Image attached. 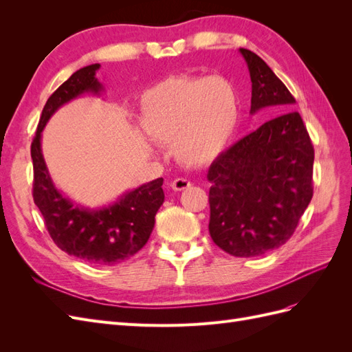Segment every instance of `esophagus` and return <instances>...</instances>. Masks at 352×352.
<instances>
[{
    "label": "esophagus",
    "mask_w": 352,
    "mask_h": 352,
    "mask_svg": "<svg viewBox=\"0 0 352 352\" xmlns=\"http://www.w3.org/2000/svg\"><path fill=\"white\" fill-rule=\"evenodd\" d=\"M189 186H190V182H189L188 179H185V177H177V179H175L173 182H172V188L175 190H184V189H186Z\"/></svg>",
    "instance_id": "34e87169"
}]
</instances>
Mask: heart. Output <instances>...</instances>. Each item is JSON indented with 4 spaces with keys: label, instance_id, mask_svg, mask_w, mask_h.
<instances>
[{
    "label": "heart",
    "instance_id": "1",
    "mask_svg": "<svg viewBox=\"0 0 352 352\" xmlns=\"http://www.w3.org/2000/svg\"><path fill=\"white\" fill-rule=\"evenodd\" d=\"M239 116L238 88L219 74L166 78L145 91L141 101L145 132L173 142L176 157L190 166L210 163L225 150Z\"/></svg>",
    "mask_w": 352,
    "mask_h": 352
}]
</instances>
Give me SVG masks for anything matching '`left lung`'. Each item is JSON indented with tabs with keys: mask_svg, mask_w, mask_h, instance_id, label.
Here are the masks:
<instances>
[{
	"mask_svg": "<svg viewBox=\"0 0 352 352\" xmlns=\"http://www.w3.org/2000/svg\"><path fill=\"white\" fill-rule=\"evenodd\" d=\"M239 52L252 83L250 113H280L208 168L211 239L228 254L247 258L279 248L294 235L313 198L314 148L300 113L291 110L295 98L283 82L255 52Z\"/></svg>",
	"mask_w": 352,
	"mask_h": 352,
	"instance_id": "8db88e82",
	"label": "left lung"
}]
</instances>
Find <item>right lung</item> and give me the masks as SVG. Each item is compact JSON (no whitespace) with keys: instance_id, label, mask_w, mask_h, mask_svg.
<instances>
[{"instance_id":"add662e5","label":"right lung","mask_w":352,"mask_h":352,"mask_svg":"<svg viewBox=\"0 0 352 352\" xmlns=\"http://www.w3.org/2000/svg\"><path fill=\"white\" fill-rule=\"evenodd\" d=\"M98 69L100 65L95 63L74 72L42 110L30 145L34 163L32 195L50 236L61 251L91 264L113 265L131 258L150 239L155 214L164 202L163 177L129 190L109 207L88 210L73 204L54 186L41 150V133L63 104L85 92L100 94L104 89L95 78Z\"/></svg>"}]
</instances>
